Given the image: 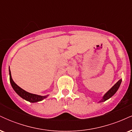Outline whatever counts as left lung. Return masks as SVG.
Masks as SVG:
<instances>
[{
  "instance_id": "obj_1",
  "label": "left lung",
  "mask_w": 132,
  "mask_h": 132,
  "mask_svg": "<svg viewBox=\"0 0 132 132\" xmlns=\"http://www.w3.org/2000/svg\"><path fill=\"white\" fill-rule=\"evenodd\" d=\"M121 82H122V79H120L119 81L117 82L116 84H115L114 85H113L112 87L111 88L108 90V91L106 92L105 94L103 95L102 99L100 100L98 102L99 103V102H105V101H107V100L109 99L110 97H112L118 90V89H119V88L120 87V86L121 84Z\"/></svg>"
}]
</instances>
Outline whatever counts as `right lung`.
I'll list each match as a JSON object with an SVG mask.
<instances>
[{
    "instance_id": "1",
    "label": "right lung",
    "mask_w": 132,
    "mask_h": 132,
    "mask_svg": "<svg viewBox=\"0 0 132 132\" xmlns=\"http://www.w3.org/2000/svg\"><path fill=\"white\" fill-rule=\"evenodd\" d=\"M9 76H10V84H11L13 90H15V92L20 97H21L22 99H25V101H28V102H30L35 103V102H40V101H43V100L46 99V98H47L48 96H49V95H40L30 93V92L23 90V89L21 88L20 87H19V86H18L14 81H13V80L12 79V78L10 67L9 68Z\"/></svg>"
}]
</instances>
